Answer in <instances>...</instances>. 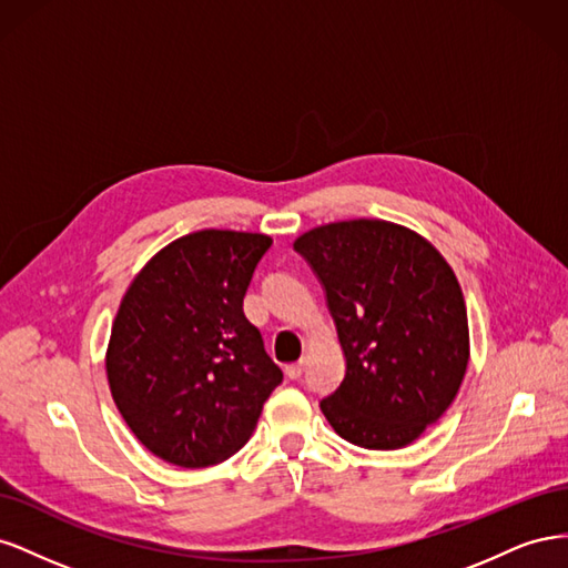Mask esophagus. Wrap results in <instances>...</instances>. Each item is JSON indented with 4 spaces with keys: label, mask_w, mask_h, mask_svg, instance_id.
<instances>
[{
    "label": "esophagus",
    "mask_w": 568,
    "mask_h": 568,
    "mask_svg": "<svg viewBox=\"0 0 568 568\" xmlns=\"http://www.w3.org/2000/svg\"><path fill=\"white\" fill-rule=\"evenodd\" d=\"M303 372H305V363H303V359H301V363H294V365H288V367H286V376H288L291 382L301 379Z\"/></svg>",
    "instance_id": "obj_1"
}]
</instances>
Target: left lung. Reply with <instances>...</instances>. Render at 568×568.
I'll use <instances>...</instances> for the list:
<instances>
[{
    "mask_svg": "<svg viewBox=\"0 0 568 568\" xmlns=\"http://www.w3.org/2000/svg\"><path fill=\"white\" fill-rule=\"evenodd\" d=\"M294 251L324 288L346 357L320 400L359 448L398 450L450 407L469 363L467 305L455 272L415 232L384 220L334 222Z\"/></svg>",
    "mask_w": 568,
    "mask_h": 568,
    "instance_id": "1",
    "label": "left lung"
}]
</instances>
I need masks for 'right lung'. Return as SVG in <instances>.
<instances>
[{
    "instance_id": "1",
    "label": "right lung",
    "mask_w": 568,
    "mask_h": 568,
    "mask_svg": "<svg viewBox=\"0 0 568 568\" xmlns=\"http://www.w3.org/2000/svg\"><path fill=\"white\" fill-rule=\"evenodd\" d=\"M265 234L203 230L165 246L113 322V400L149 453L184 469L232 457L284 379L244 315Z\"/></svg>"
}]
</instances>
